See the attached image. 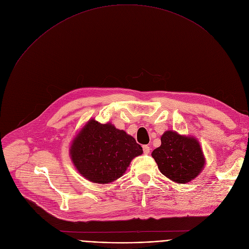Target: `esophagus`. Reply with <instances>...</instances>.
I'll use <instances>...</instances> for the list:
<instances>
[{
  "label": "esophagus",
  "instance_id": "1",
  "mask_svg": "<svg viewBox=\"0 0 249 249\" xmlns=\"http://www.w3.org/2000/svg\"><path fill=\"white\" fill-rule=\"evenodd\" d=\"M143 152L145 154H148L150 152V147L148 145H143Z\"/></svg>",
  "mask_w": 249,
  "mask_h": 249
}]
</instances>
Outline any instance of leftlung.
I'll return each instance as SVG.
<instances>
[{
  "mask_svg": "<svg viewBox=\"0 0 249 249\" xmlns=\"http://www.w3.org/2000/svg\"><path fill=\"white\" fill-rule=\"evenodd\" d=\"M160 140L151 155L163 176L177 184H187L202 173L206 159L197 138L167 130Z\"/></svg>",
  "mask_w": 249,
  "mask_h": 249,
  "instance_id": "left-lung-1",
  "label": "left lung"
}]
</instances>
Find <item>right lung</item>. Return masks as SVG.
<instances>
[{
  "label": "right lung",
  "mask_w": 249,
  "mask_h": 249,
  "mask_svg": "<svg viewBox=\"0 0 249 249\" xmlns=\"http://www.w3.org/2000/svg\"><path fill=\"white\" fill-rule=\"evenodd\" d=\"M142 147L112 123L89 119L71 140L70 156L82 177L95 184H110L121 178Z\"/></svg>",
  "instance_id": "add662e5"
}]
</instances>
